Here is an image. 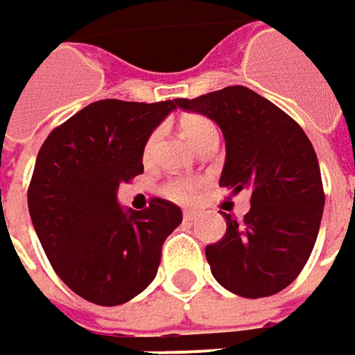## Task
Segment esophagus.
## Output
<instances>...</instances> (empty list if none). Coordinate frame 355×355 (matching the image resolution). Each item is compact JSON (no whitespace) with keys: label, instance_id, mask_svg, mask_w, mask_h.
<instances>
[{"label":"esophagus","instance_id":"1","mask_svg":"<svg viewBox=\"0 0 355 355\" xmlns=\"http://www.w3.org/2000/svg\"><path fill=\"white\" fill-rule=\"evenodd\" d=\"M197 215H199L197 211H184V213H182L184 221H195V219H197Z\"/></svg>","mask_w":355,"mask_h":355}]
</instances>
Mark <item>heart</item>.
I'll return each instance as SVG.
<instances>
[{
	"instance_id": "1",
	"label": "heart",
	"mask_w": 355,
	"mask_h": 355,
	"mask_svg": "<svg viewBox=\"0 0 355 355\" xmlns=\"http://www.w3.org/2000/svg\"><path fill=\"white\" fill-rule=\"evenodd\" d=\"M184 136L197 146L209 132L215 130V125L211 123L207 117H201V115H191V117H184L182 123H180ZM156 142H158V132H152L150 138L146 140L144 144V160H150L154 156V150H156ZM199 182L197 180H191V178H175V180H168L164 187H162V195L168 197L171 201H177V203H189L193 197H195V191H197Z\"/></svg>"
}]
</instances>
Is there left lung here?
<instances>
[{"mask_svg": "<svg viewBox=\"0 0 355 355\" xmlns=\"http://www.w3.org/2000/svg\"><path fill=\"white\" fill-rule=\"evenodd\" d=\"M178 107L221 128L219 187L252 191L243 221L223 213L225 236L205 248L211 274L245 299L280 293L301 274L321 225L325 195L313 144L291 115L242 85L180 99Z\"/></svg>", "mask_w": 355, "mask_h": 355, "instance_id": "8db88e82", "label": "left lung"}]
</instances>
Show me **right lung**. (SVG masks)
<instances>
[{
	"mask_svg": "<svg viewBox=\"0 0 355 355\" xmlns=\"http://www.w3.org/2000/svg\"><path fill=\"white\" fill-rule=\"evenodd\" d=\"M180 99H101L54 128L38 152L28 209L54 272L101 306L128 303L154 280L164 240L182 221L166 199L121 209L117 187L144 173V144Z\"/></svg>",
	"mask_w": 355,
	"mask_h": 355,
	"instance_id": "obj_1",
	"label": "right lung"
}]
</instances>
